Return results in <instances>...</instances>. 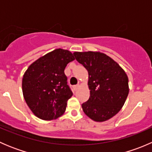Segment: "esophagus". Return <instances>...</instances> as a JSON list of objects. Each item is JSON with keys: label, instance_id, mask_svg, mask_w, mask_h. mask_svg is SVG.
<instances>
[{"label": "esophagus", "instance_id": "obj_1", "mask_svg": "<svg viewBox=\"0 0 152 152\" xmlns=\"http://www.w3.org/2000/svg\"><path fill=\"white\" fill-rule=\"evenodd\" d=\"M78 87H79V85H74V86H73V90H75V91H76V90H77Z\"/></svg>", "mask_w": 152, "mask_h": 152}]
</instances>
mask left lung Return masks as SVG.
Listing matches in <instances>:
<instances>
[{
	"label": "left lung",
	"instance_id": "left-lung-1",
	"mask_svg": "<svg viewBox=\"0 0 152 152\" xmlns=\"http://www.w3.org/2000/svg\"><path fill=\"white\" fill-rule=\"evenodd\" d=\"M75 59L88 72L90 98L82 104L92 120L102 122L115 115L129 94L125 71L112 58L101 52H74Z\"/></svg>",
	"mask_w": 152,
	"mask_h": 152
}]
</instances>
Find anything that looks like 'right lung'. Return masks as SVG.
<instances>
[{
	"instance_id": "right-lung-1",
	"label": "right lung",
	"mask_w": 152,
	"mask_h": 152,
	"mask_svg": "<svg viewBox=\"0 0 152 152\" xmlns=\"http://www.w3.org/2000/svg\"><path fill=\"white\" fill-rule=\"evenodd\" d=\"M74 59L71 52L58 48L39 58L25 72L23 94L37 117L50 121L65 113L67 100L73 93L67 85L64 70Z\"/></svg>"
}]
</instances>
